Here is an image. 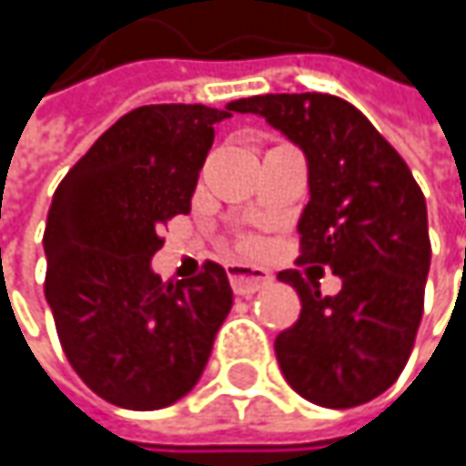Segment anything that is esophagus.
<instances>
[{"label":"esophagus","instance_id":"34e87169","mask_svg":"<svg viewBox=\"0 0 466 466\" xmlns=\"http://www.w3.org/2000/svg\"><path fill=\"white\" fill-rule=\"evenodd\" d=\"M227 275H229L234 294L239 297H250L272 280V275L264 267H253V264H229Z\"/></svg>","mask_w":466,"mask_h":466}]
</instances>
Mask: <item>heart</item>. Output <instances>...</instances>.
<instances>
[{
	"label": "heart",
	"mask_w": 466,
	"mask_h": 466,
	"mask_svg": "<svg viewBox=\"0 0 466 466\" xmlns=\"http://www.w3.org/2000/svg\"><path fill=\"white\" fill-rule=\"evenodd\" d=\"M239 245H242V248H250V245H253V239H250V237H242V239H239Z\"/></svg>",
	"instance_id": "1"
}]
</instances>
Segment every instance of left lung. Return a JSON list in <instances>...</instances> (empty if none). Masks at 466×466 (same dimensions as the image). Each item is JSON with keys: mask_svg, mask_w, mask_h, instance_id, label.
I'll use <instances>...</instances> for the list:
<instances>
[{"mask_svg": "<svg viewBox=\"0 0 466 466\" xmlns=\"http://www.w3.org/2000/svg\"><path fill=\"white\" fill-rule=\"evenodd\" d=\"M297 142L308 156L310 202L299 218V264H321L342 289L283 269L297 289V324L275 339L289 386L321 408H356L402 375L431 261L426 202L405 158L345 99L267 94L234 102Z\"/></svg>", "mask_w": 466, "mask_h": 466, "instance_id": "1", "label": "left lung"}]
</instances>
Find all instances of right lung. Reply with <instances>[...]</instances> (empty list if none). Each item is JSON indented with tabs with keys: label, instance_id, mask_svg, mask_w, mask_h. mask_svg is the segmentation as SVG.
Listing matches in <instances>:
<instances>
[{
	"label": "right lung",
	"instance_id": "obj_1",
	"mask_svg": "<svg viewBox=\"0 0 466 466\" xmlns=\"http://www.w3.org/2000/svg\"><path fill=\"white\" fill-rule=\"evenodd\" d=\"M237 113L145 105L118 118L64 175L46 224V299L80 380L110 405L158 410L186 397L232 310L227 269L191 280L150 269L161 227L191 210L213 124Z\"/></svg>",
	"mask_w": 466,
	"mask_h": 466
}]
</instances>
